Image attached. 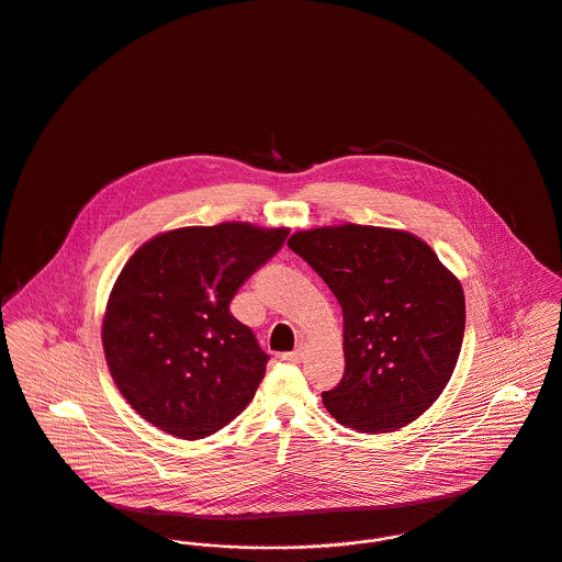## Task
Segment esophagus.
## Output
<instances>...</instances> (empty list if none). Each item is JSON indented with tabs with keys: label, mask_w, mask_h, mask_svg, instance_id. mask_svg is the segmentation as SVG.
Masks as SVG:
<instances>
[{
	"label": "esophagus",
	"mask_w": 562,
	"mask_h": 562,
	"mask_svg": "<svg viewBox=\"0 0 562 562\" xmlns=\"http://www.w3.org/2000/svg\"><path fill=\"white\" fill-rule=\"evenodd\" d=\"M302 358H304V347H302V345H300L295 351H289V353H284V356H282V360H284V362H293V364L302 362Z\"/></svg>",
	"instance_id": "esophagus-1"
}]
</instances>
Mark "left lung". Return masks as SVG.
I'll return each mask as SVG.
<instances>
[{
  "mask_svg": "<svg viewBox=\"0 0 562 562\" xmlns=\"http://www.w3.org/2000/svg\"><path fill=\"white\" fill-rule=\"evenodd\" d=\"M289 248L342 308L345 374L323 392L327 412L362 434L396 431L423 416L461 351L465 300L459 280L405 231L312 228L295 233Z\"/></svg>",
  "mask_w": 562,
  "mask_h": 562,
  "instance_id": "1",
  "label": "left lung"
}]
</instances>
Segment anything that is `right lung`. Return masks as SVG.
Here are the masks:
<instances>
[{
  "mask_svg": "<svg viewBox=\"0 0 562 562\" xmlns=\"http://www.w3.org/2000/svg\"><path fill=\"white\" fill-rule=\"evenodd\" d=\"M286 235L246 222L188 226L157 235L126 260L103 318V349L144 420L202 439L248 407L269 356L231 302Z\"/></svg>",
  "mask_w": 562,
  "mask_h": 562,
  "instance_id": "obj_1",
  "label": "right lung"
}]
</instances>
